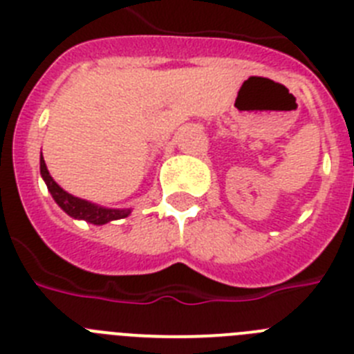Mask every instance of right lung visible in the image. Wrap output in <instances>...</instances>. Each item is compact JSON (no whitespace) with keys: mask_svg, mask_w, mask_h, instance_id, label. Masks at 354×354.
<instances>
[{"mask_svg":"<svg viewBox=\"0 0 354 354\" xmlns=\"http://www.w3.org/2000/svg\"><path fill=\"white\" fill-rule=\"evenodd\" d=\"M40 175H42L44 183L48 186L49 193H51L53 200L58 204V207L64 212H67L74 220H83L92 225H104L109 223V221L127 218L131 211H133V209L102 207V205H97L93 202H88V200L77 198V196L67 193L64 187L58 186V183L53 179L42 156H40Z\"/></svg>","mask_w":354,"mask_h":354,"instance_id":"obj_1","label":"right lung"}]
</instances>
